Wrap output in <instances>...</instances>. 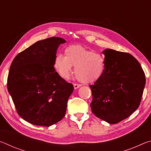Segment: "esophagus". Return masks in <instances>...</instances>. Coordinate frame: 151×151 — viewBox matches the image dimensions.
<instances>
[{"label": "esophagus", "instance_id": "esophagus-1", "mask_svg": "<svg viewBox=\"0 0 151 151\" xmlns=\"http://www.w3.org/2000/svg\"><path fill=\"white\" fill-rule=\"evenodd\" d=\"M80 86H81V85H80V84H76V83L74 84V88H75V89L79 88Z\"/></svg>", "mask_w": 151, "mask_h": 151}]
</instances>
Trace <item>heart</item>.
Instances as JSON below:
<instances>
[{"label": "heart", "instance_id": "b5f03b06", "mask_svg": "<svg viewBox=\"0 0 151 151\" xmlns=\"http://www.w3.org/2000/svg\"><path fill=\"white\" fill-rule=\"evenodd\" d=\"M65 55H57L54 61L56 70L63 78H69L73 66H75L76 79L83 83H94L103 75L104 58L93 50L81 45H70L65 48Z\"/></svg>", "mask_w": 151, "mask_h": 151}]
</instances>
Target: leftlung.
<instances>
[{"mask_svg":"<svg viewBox=\"0 0 151 151\" xmlns=\"http://www.w3.org/2000/svg\"><path fill=\"white\" fill-rule=\"evenodd\" d=\"M103 75L90 85L91 107L96 117L116 124L129 117L139 106L146 79L136 58L129 53L106 49Z\"/></svg>","mask_w":151,"mask_h":151,"instance_id":"8db88e82","label":"left lung"}]
</instances>
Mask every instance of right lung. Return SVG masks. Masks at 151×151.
Wrapping results in <instances>:
<instances>
[{"label": "right lung", "instance_id": "add662e5", "mask_svg": "<svg viewBox=\"0 0 151 151\" xmlns=\"http://www.w3.org/2000/svg\"><path fill=\"white\" fill-rule=\"evenodd\" d=\"M65 42L55 37L40 40L19 53L12 62L7 88L17 113L32 124L49 127L65 116L74 87L54 66L58 46Z\"/></svg>", "mask_w": 151, "mask_h": 151}]
</instances>
